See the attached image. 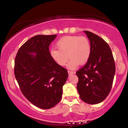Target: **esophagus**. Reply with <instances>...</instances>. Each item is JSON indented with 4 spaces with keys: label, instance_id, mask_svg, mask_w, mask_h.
Masks as SVG:
<instances>
[{
    "label": "esophagus",
    "instance_id": "34e87169",
    "mask_svg": "<svg viewBox=\"0 0 128 128\" xmlns=\"http://www.w3.org/2000/svg\"><path fill=\"white\" fill-rule=\"evenodd\" d=\"M74 72L73 71H71V70H68V73L69 75H71V74H72L74 73Z\"/></svg>",
    "mask_w": 128,
    "mask_h": 128
}]
</instances>
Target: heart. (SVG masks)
I'll use <instances>...</instances> for the list:
<instances>
[{
  "label": "heart",
  "instance_id": "1",
  "mask_svg": "<svg viewBox=\"0 0 128 128\" xmlns=\"http://www.w3.org/2000/svg\"><path fill=\"white\" fill-rule=\"evenodd\" d=\"M57 48L50 50L51 58L60 66L67 64L69 68H75L79 63L85 64L87 62L91 55L90 42L84 36H67L58 40L56 42Z\"/></svg>",
  "mask_w": 128,
  "mask_h": 128
}]
</instances>
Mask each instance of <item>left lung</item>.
<instances>
[{
  "mask_svg": "<svg viewBox=\"0 0 128 128\" xmlns=\"http://www.w3.org/2000/svg\"><path fill=\"white\" fill-rule=\"evenodd\" d=\"M90 42L91 55L84 66L76 72L80 98L88 104L102 102L112 86L116 66L108 43L92 32L84 30Z\"/></svg>",
  "mask_w": 128,
  "mask_h": 128,
  "instance_id": "1",
  "label": "left lung"
}]
</instances>
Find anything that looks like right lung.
<instances>
[{
    "mask_svg": "<svg viewBox=\"0 0 128 128\" xmlns=\"http://www.w3.org/2000/svg\"><path fill=\"white\" fill-rule=\"evenodd\" d=\"M56 36L37 35L30 38L20 47L14 61V74L22 92L33 105L44 110L60 102L68 76L67 69L50 55L49 47Z\"/></svg>",
    "mask_w": 128,
    "mask_h": 128,
    "instance_id": "add662e5",
    "label": "right lung"
}]
</instances>
